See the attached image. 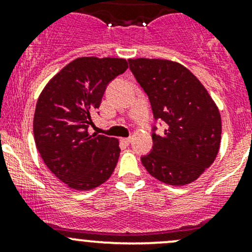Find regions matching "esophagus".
<instances>
[{
  "label": "esophagus",
  "instance_id": "34e87169",
  "mask_svg": "<svg viewBox=\"0 0 252 252\" xmlns=\"http://www.w3.org/2000/svg\"><path fill=\"white\" fill-rule=\"evenodd\" d=\"M121 141L123 142L124 145H129V144H130L131 139L130 138H123V139H121Z\"/></svg>",
  "mask_w": 252,
  "mask_h": 252
}]
</instances>
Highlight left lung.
Segmentation results:
<instances>
[{
	"mask_svg": "<svg viewBox=\"0 0 252 252\" xmlns=\"http://www.w3.org/2000/svg\"><path fill=\"white\" fill-rule=\"evenodd\" d=\"M128 62L149 96L154 119L166 126L161 135L152 126V149L141 156L142 164L167 184L194 182L220 150L222 122L217 106L199 79L179 63L149 58Z\"/></svg>",
	"mask_w": 252,
	"mask_h": 252,
	"instance_id": "8db88e82",
	"label": "left lung"
}]
</instances>
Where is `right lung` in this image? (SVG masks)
I'll list each match as a JSON object with an SVG mask.
<instances>
[{"label":"right lung","mask_w":252,"mask_h":252,"mask_svg":"<svg viewBox=\"0 0 252 252\" xmlns=\"http://www.w3.org/2000/svg\"><path fill=\"white\" fill-rule=\"evenodd\" d=\"M126 68L123 58H77L51 79L37 100L35 144L48 169L73 189L98 187L118 162V140L88 129L108 84Z\"/></svg>","instance_id":"1"}]
</instances>
